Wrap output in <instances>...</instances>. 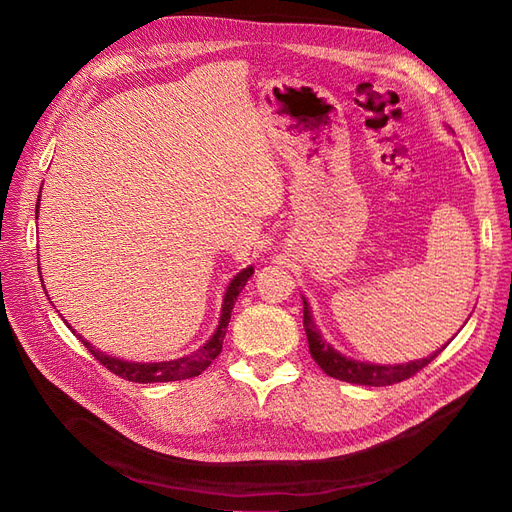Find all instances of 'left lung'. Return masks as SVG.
<instances>
[{
	"label": "left lung",
	"instance_id": "obj_1",
	"mask_svg": "<svg viewBox=\"0 0 512 512\" xmlns=\"http://www.w3.org/2000/svg\"><path fill=\"white\" fill-rule=\"evenodd\" d=\"M303 326H305V335L309 343V353L311 358L316 360V364L328 374L332 379H339L345 383H355V385H368V387H385L393 383H402L410 376H414L418 370L429 366L437 355L446 349L441 347L433 355L425 360H416L408 364H395V366H379V364H366V362H355L345 358L339 351L332 349L322 337L320 332L311 320V311L307 301L303 299Z\"/></svg>",
	"mask_w": 512,
	"mask_h": 512
}]
</instances>
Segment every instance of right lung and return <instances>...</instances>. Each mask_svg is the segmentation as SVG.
I'll return each instance as SVG.
<instances>
[{
    "label": "right lung",
    "mask_w": 512,
    "mask_h": 512,
    "mask_svg": "<svg viewBox=\"0 0 512 512\" xmlns=\"http://www.w3.org/2000/svg\"><path fill=\"white\" fill-rule=\"evenodd\" d=\"M37 211H39V205H37ZM251 276H253V268L242 270L238 276H234V280L228 286V293H226V299H224V309H221V320H219L215 335L209 339V343L205 347L194 351L192 355H186V358L173 360V362H159V364L123 362V360L110 358V355H104L102 351L94 349L81 335H77V337L87 347V351H90L106 370L121 376V379H125V381H131V383H167V381L192 379V376H198L203 370H207L209 364L221 353V345H224V337H226V330H228V322H230V316H232L236 297L242 293L244 284H247V280Z\"/></svg>",
    "instance_id": "add662e5"
}]
</instances>
